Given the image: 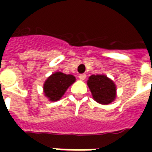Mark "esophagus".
<instances>
[{
  "instance_id": "1",
  "label": "esophagus",
  "mask_w": 152,
  "mask_h": 152,
  "mask_svg": "<svg viewBox=\"0 0 152 152\" xmlns=\"http://www.w3.org/2000/svg\"><path fill=\"white\" fill-rule=\"evenodd\" d=\"M79 78L80 80H85V79H86V74H85V73H82V74H79Z\"/></svg>"
}]
</instances>
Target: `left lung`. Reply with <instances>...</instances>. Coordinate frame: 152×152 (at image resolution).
Segmentation results:
<instances>
[{"label": "left lung", "mask_w": 152, "mask_h": 152, "mask_svg": "<svg viewBox=\"0 0 152 152\" xmlns=\"http://www.w3.org/2000/svg\"><path fill=\"white\" fill-rule=\"evenodd\" d=\"M93 99L102 105L114 102L117 96V87L113 81L105 74L91 75L87 80Z\"/></svg>", "instance_id": "8db88e82"}]
</instances>
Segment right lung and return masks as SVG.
Wrapping results in <instances>:
<instances>
[{
  "label": "right lung",
  "instance_id": "1",
  "mask_svg": "<svg viewBox=\"0 0 152 152\" xmlns=\"http://www.w3.org/2000/svg\"><path fill=\"white\" fill-rule=\"evenodd\" d=\"M76 81L72 74H66L61 72H56L49 76L43 85L45 96L50 102L59 101L69 86Z\"/></svg>",
  "mask_w": 152,
  "mask_h": 152
}]
</instances>
